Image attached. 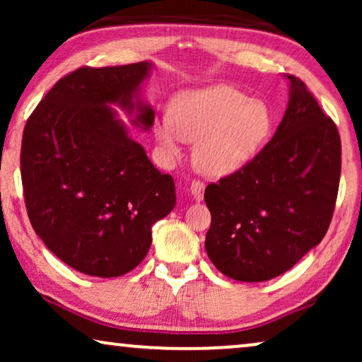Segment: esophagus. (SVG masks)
Segmentation results:
<instances>
[{"label":"esophagus","instance_id":"obj_1","mask_svg":"<svg viewBox=\"0 0 362 362\" xmlns=\"http://www.w3.org/2000/svg\"><path fill=\"white\" fill-rule=\"evenodd\" d=\"M204 182L199 181V180H194L191 182L189 189H191V194L194 197L196 201H202V197H204Z\"/></svg>","mask_w":362,"mask_h":362}]
</instances>
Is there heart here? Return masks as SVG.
<instances>
[{"label": "heart", "instance_id": "heart-1", "mask_svg": "<svg viewBox=\"0 0 362 362\" xmlns=\"http://www.w3.org/2000/svg\"><path fill=\"white\" fill-rule=\"evenodd\" d=\"M274 117L269 105L230 86L181 92L170 115L156 125L168 156H180L185 141H196L194 165L207 176L230 175L245 166L269 138Z\"/></svg>", "mask_w": 362, "mask_h": 362}]
</instances>
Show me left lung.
Here are the masks:
<instances>
[{
    "label": "left lung",
    "instance_id": "8db88e82",
    "mask_svg": "<svg viewBox=\"0 0 362 362\" xmlns=\"http://www.w3.org/2000/svg\"><path fill=\"white\" fill-rule=\"evenodd\" d=\"M272 140L240 170L207 185L206 252L229 279L265 281L290 270L328 230L338 197L341 138L298 77Z\"/></svg>",
    "mask_w": 362,
    "mask_h": 362
}]
</instances>
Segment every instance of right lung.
Segmentation results:
<instances>
[{"mask_svg":"<svg viewBox=\"0 0 362 362\" xmlns=\"http://www.w3.org/2000/svg\"><path fill=\"white\" fill-rule=\"evenodd\" d=\"M150 62L81 67L57 81L28 118L21 143L24 202L33 229L64 264L120 276L145 259L151 226L176 204L175 181L128 136L110 103L155 122L138 88Z\"/></svg>","mask_w":362,"mask_h":362,"instance_id":"add662e5","label":"right lung"}]
</instances>
